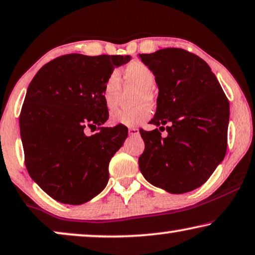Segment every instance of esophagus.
Returning a JSON list of instances; mask_svg holds the SVG:
<instances>
[{
  "instance_id": "1",
  "label": "esophagus",
  "mask_w": 255,
  "mask_h": 255,
  "mask_svg": "<svg viewBox=\"0 0 255 255\" xmlns=\"http://www.w3.org/2000/svg\"><path fill=\"white\" fill-rule=\"evenodd\" d=\"M128 134H130V135H138L139 130L136 128H128Z\"/></svg>"
}]
</instances>
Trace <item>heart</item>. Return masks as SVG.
Instances as JSON below:
<instances>
[{
    "label": "heart",
    "mask_w": 255,
    "mask_h": 255,
    "mask_svg": "<svg viewBox=\"0 0 255 255\" xmlns=\"http://www.w3.org/2000/svg\"><path fill=\"white\" fill-rule=\"evenodd\" d=\"M123 85L125 87H135L134 103L138 105L134 108L128 110H117L110 117L112 123L115 125H124L128 128H134L145 123L152 115L148 105L143 102L152 100V90L155 85V75L148 66L140 61L128 63L124 70ZM121 78L117 72H112L107 77L102 87V99L107 109H115L120 101Z\"/></svg>",
    "instance_id": "b5f03b06"
}]
</instances>
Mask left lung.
Listing matches in <instances>:
<instances>
[{"label":"left lung","mask_w":255,"mask_h":255,"mask_svg":"<svg viewBox=\"0 0 255 255\" xmlns=\"http://www.w3.org/2000/svg\"><path fill=\"white\" fill-rule=\"evenodd\" d=\"M139 56L155 75L158 97L149 123L160 127L140 130L145 142L140 171L169 193L193 191L207 182L226 156L228 98L209 65L190 51L164 48ZM164 129L168 133L162 137Z\"/></svg>","instance_id":"8db88e82"}]
</instances>
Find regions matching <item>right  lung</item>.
Masks as SVG:
<instances>
[{
  "label": "right lung",
  "instance_id": "obj_1",
  "mask_svg": "<svg viewBox=\"0 0 255 255\" xmlns=\"http://www.w3.org/2000/svg\"><path fill=\"white\" fill-rule=\"evenodd\" d=\"M131 56L68 54L48 62L29 83L19 128L31 178L62 204L82 205L105 189L108 165L128 128H100L109 117L107 77ZM101 131L87 136V128Z\"/></svg>",
  "mask_w": 255,
  "mask_h": 255
}]
</instances>
